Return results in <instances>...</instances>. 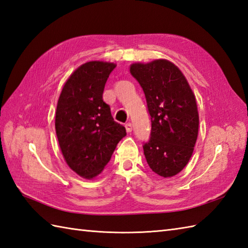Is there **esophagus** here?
I'll return each mask as SVG.
<instances>
[{"mask_svg": "<svg viewBox=\"0 0 248 248\" xmlns=\"http://www.w3.org/2000/svg\"><path fill=\"white\" fill-rule=\"evenodd\" d=\"M132 129H133V127H132V124H130V123L125 124V130H127V132H128V133H131V132H132Z\"/></svg>", "mask_w": 248, "mask_h": 248, "instance_id": "esophagus-1", "label": "esophagus"}]
</instances>
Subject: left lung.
Here are the masks:
<instances>
[{
  "instance_id": "8db88e82",
  "label": "left lung",
  "mask_w": 248,
  "mask_h": 248,
  "mask_svg": "<svg viewBox=\"0 0 248 248\" xmlns=\"http://www.w3.org/2000/svg\"><path fill=\"white\" fill-rule=\"evenodd\" d=\"M130 72L143 88L151 117V138L144 155L163 178L176 176L193 155L199 128L196 98L181 70L160 59L133 62Z\"/></svg>"
}]
</instances>
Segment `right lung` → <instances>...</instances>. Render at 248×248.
Segmentation results:
<instances>
[{
	"mask_svg": "<svg viewBox=\"0 0 248 248\" xmlns=\"http://www.w3.org/2000/svg\"><path fill=\"white\" fill-rule=\"evenodd\" d=\"M116 64L92 61L78 67L57 101L55 130L62 156L71 170L85 179L101 173L116 146L127 135L116 123L102 93Z\"/></svg>",
	"mask_w": 248,
	"mask_h": 248,
	"instance_id": "right-lung-1",
	"label": "right lung"
}]
</instances>
